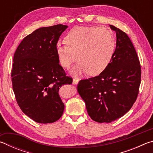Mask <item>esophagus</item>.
I'll return each mask as SVG.
<instances>
[{"label": "esophagus", "mask_w": 153, "mask_h": 153, "mask_svg": "<svg viewBox=\"0 0 153 153\" xmlns=\"http://www.w3.org/2000/svg\"><path fill=\"white\" fill-rule=\"evenodd\" d=\"M79 82V79L78 78H76V77H74V78L73 79V84H77V83H78Z\"/></svg>", "instance_id": "esophagus-1"}]
</instances>
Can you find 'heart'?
<instances>
[{
	"label": "heart",
	"instance_id": "1",
	"mask_svg": "<svg viewBox=\"0 0 153 153\" xmlns=\"http://www.w3.org/2000/svg\"><path fill=\"white\" fill-rule=\"evenodd\" d=\"M65 40L66 43L56 44V55L65 69H69L77 57L78 61L71 70L75 76L87 72L92 76L101 74L115 53L113 33L105 27H74L67 33Z\"/></svg>",
	"mask_w": 153,
	"mask_h": 153
}]
</instances>
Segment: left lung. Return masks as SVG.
Instances as JSON below:
<instances>
[{"mask_svg":"<svg viewBox=\"0 0 153 153\" xmlns=\"http://www.w3.org/2000/svg\"><path fill=\"white\" fill-rule=\"evenodd\" d=\"M110 27L117 37L110 64L99 76L80 80L77 87L88 114L98 123H111L128 112L141 82L140 63L131 40L122 30Z\"/></svg>","mask_w":153,"mask_h":153,"instance_id":"1","label":"left lung"}]
</instances>
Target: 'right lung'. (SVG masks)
<instances>
[{
	"instance_id": "right-lung-1",
	"label": "right lung",
	"mask_w": 153,
	"mask_h": 153,
	"mask_svg": "<svg viewBox=\"0 0 153 153\" xmlns=\"http://www.w3.org/2000/svg\"><path fill=\"white\" fill-rule=\"evenodd\" d=\"M67 27L58 24L36 30L14 54L11 80L15 98L23 112L37 123H53L63 113L59 90L73 79L59 65L55 45Z\"/></svg>"
}]
</instances>
